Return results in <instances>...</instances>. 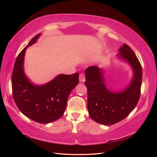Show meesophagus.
Listing matches in <instances>:
<instances>
[{
	"label": "esophagus",
	"mask_w": 157,
	"mask_h": 157,
	"mask_svg": "<svg viewBox=\"0 0 157 157\" xmlns=\"http://www.w3.org/2000/svg\"><path fill=\"white\" fill-rule=\"evenodd\" d=\"M85 75L84 73H80L79 74V82H85Z\"/></svg>",
	"instance_id": "34e87169"
}]
</instances>
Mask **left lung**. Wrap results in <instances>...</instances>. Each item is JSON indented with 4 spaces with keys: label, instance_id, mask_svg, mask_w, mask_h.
<instances>
[{
    "label": "left lung",
    "instance_id": "obj_1",
    "mask_svg": "<svg viewBox=\"0 0 157 157\" xmlns=\"http://www.w3.org/2000/svg\"><path fill=\"white\" fill-rule=\"evenodd\" d=\"M119 56L133 69L134 76L123 91L114 92L106 87L102 69L90 66L86 69L85 85L88 90V110L90 117L102 125H111L128 117L138 104L142 78V68L137 56L124 44L119 50Z\"/></svg>",
    "mask_w": 157,
    "mask_h": 157
}]
</instances>
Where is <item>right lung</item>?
<instances>
[{"mask_svg":"<svg viewBox=\"0 0 157 157\" xmlns=\"http://www.w3.org/2000/svg\"><path fill=\"white\" fill-rule=\"evenodd\" d=\"M40 36V34L34 36L17 57L12 73V91L15 104L23 115L38 123H49L63 115L70 92L79 83V74H60L42 86L30 82L23 71L25 52Z\"/></svg>","mask_w":157,"mask_h":157,"instance_id":"1","label":"right lung"}]
</instances>
